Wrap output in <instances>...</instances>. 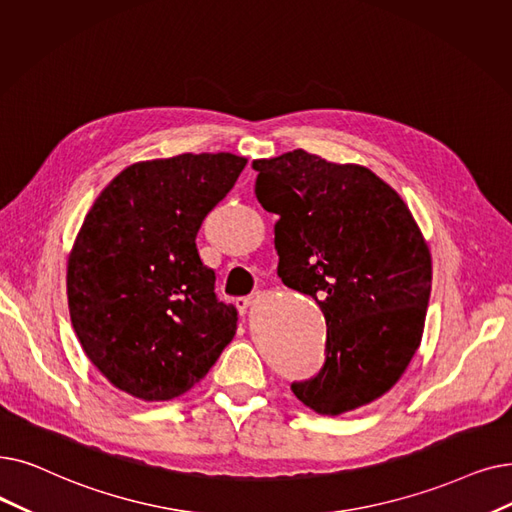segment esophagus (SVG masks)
<instances>
[{
	"label": "esophagus",
	"instance_id": "34e87169",
	"mask_svg": "<svg viewBox=\"0 0 512 512\" xmlns=\"http://www.w3.org/2000/svg\"><path fill=\"white\" fill-rule=\"evenodd\" d=\"M234 305H236V309L240 311V314H247L249 307L253 305V297H238V299L234 301Z\"/></svg>",
	"mask_w": 512,
	"mask_h": 512
}]
</instances>
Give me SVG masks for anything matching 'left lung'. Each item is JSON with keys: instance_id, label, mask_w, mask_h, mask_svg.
<instances>
[{"instance_id": "8db88e82", "label": "left lung", "mask_w": 512, "mask_h": 512, "mask_svg": "<svg viewBox=\"0 0 512 512\" xmlns=\"http://www.w3.org/2000/svg\"><path fill=\"white\" fill-rule=\"evenodd\" d=\"M255 194L278 215L282 282L326 320V362L293 383L299 402L339 416L385 395L406 372L431 295V251L404 198L368 167L305 150L257 159Z\"/></svg>"}]
</instances>
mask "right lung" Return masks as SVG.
Masks as SVG:
<instances>
[{"label": "right lung", "mask_w": 512, "mask_h": 512, "mask_svg": "<svg viewBox=\"0 0 512 512\" xmlns=\"http://www.w3.org/2000/svg\"><path fill=\"white\" fill-rule=\"evenodd\" d=\"M247 159L177 154L125 167L87 211L66 263L77 339L110 385L169 402L211 370L236 335L196 234Z\"/></svg>", "instance_id": "1"}]
</instances>
